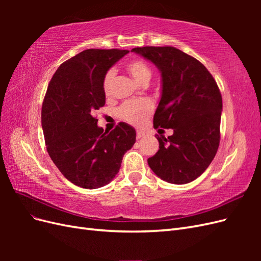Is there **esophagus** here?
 I'll return each instance as SVG.
<instances>
[{
	"mask_svg": "<svg viewBox=\"0 0 261 261\" xmlns=\"http://www.w3.org/2000/svg\"><path fill=\"white\" fill-rule=\"evenodd\" d=\"M145 135V133L144 132H141V130H137V133H136V137H137V139H139V138H141Z\"/></svg>",
	"mask_w": 261,
	"mask_h": 261,
	"instance_id": "esophagus-1",
	"label": "esophagus"
}]
</instances>
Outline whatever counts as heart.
<instances>
[{"label": "heart", "mask_w": 261, "mask_h": 261, "mask_svg": "<svg viewBox=\"0 0 261 261\" xmlns=\"http://www.w3.org/2000/svg\"><path fill=\"white\" fill-rule=\"evenodd\" d=\"M126 69L130 74V76L135 80L136 83L140 85H147L151 80L152 70L147 63L140 59L132 60L126 64ZM115 77V70L109 69L105 75L102 88L107 96H109L112 91L113 82ZM153 110V103L149 99H138L126 101L120 108H118V115L123 121L127 122L132 125L139 126L143 124L146 118L151 114Z\"/></svg>", "instance_id": "1"}]
</instances>
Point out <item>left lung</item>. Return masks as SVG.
<instances>
[{"label": "left lung", "instance_id": "1", "mask_svg": "<svg viewBox=\"0 0 261 261\" xmlns=\"http://www.w3.org/2000/svg\"><path fill=\"white\" fill-rule=\"evenodd\" d=\"M152 62L162 77L153 127L172 128L158 136L159 150L148 159L154 174L171 184H187L209 167L220 144L222 96L203 64L174 46L132 50ZM156 137V136H155Z\"/></svg>", "mask_w": 261, "mask_h": 261}]
</instances>
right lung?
<instances>
[{
    "label": "right lung",
    "mask_w": 261,
    "mask_h": 261,
    "mask_svg": "<svg viewBox=\"0 0 261 261\" xmlns=\"http://www.w3.org/2000/svg\"><path fill=\"white\" fill-rule=\"evenodd\" d=\"M127 53L85 50L61 64L49 83L41 110L46 150L62 174L76 186L94 189L109 184L136 141L130 125L121 122L110 133L103 132L93 116L106 105V73Z\"/></svg>",
    "instance_id": "1"
}]
</instances>
